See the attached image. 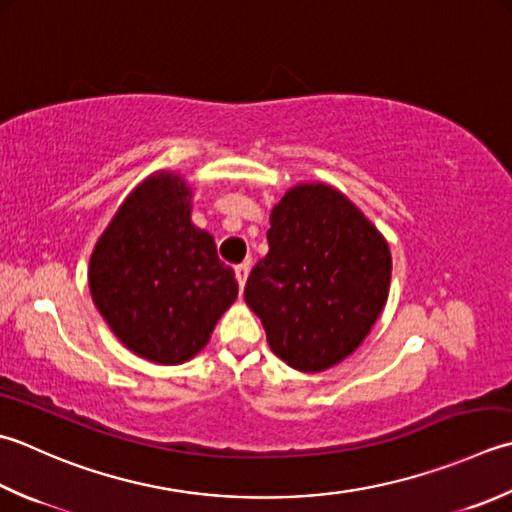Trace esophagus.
Instances as JSON below:
<instances>
[{"instance_id":"obj_1","label":"esophagus","mask_w":512,"mask_h":512,"mask_svg":"<svg viewBox=\"0 0 512 512\" xmlns=\"http://www.w3.org/2000/svg\"><path fill=\"white\" fill-rule=\"evenodd\" d=\"M248 273H250V266L248 264H239L235 266V275H237V282H239V288L246 286V279H248Z\"/></svg>"}]
</instances>
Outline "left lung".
<instances>
[{"mask_svg": "<svg viewBox=\"0 0 512 512\" xmlns=\"http://www.w3.org/2000/svg\"><path fill=\"white\" fill-rule=\"evenodd\" d=\"M268 253L244 297L268 346L302 373L344 362L382 315L393 257L386 237L335 186L306 182L270 210Z\"/></svg>", "mask_w": 512, "mask_h": 512, "instance_id": "1", "label": "left lung"}]
</instances>
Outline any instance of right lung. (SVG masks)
<instances>
[{
    "mask_svg": "<svg viewBox=\"0 0 512 512\" xmlns=\"http://www.w3.org/2000/svg\"><path fill=\"white\" fill-rule=\"evenodd\" d=\"M193 188L157 170L117 208L90 253L88 288L115 337L153 364L193 359L237 299L215 237L190 219Z\"/></svg>",
    "mask_w": 512,
    "mask_h": 512,
    "instance_id": "right-lung-1",
    "label": "right lung"
}]
</instances>
